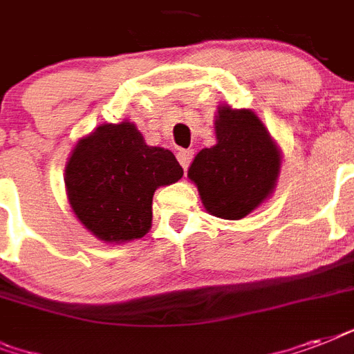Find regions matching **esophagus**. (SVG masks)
<instances>
[{
    "label": "esophagus",
    "mask_w": 354,
    "mask_h": 354,
    "mask_svg": "<svg viewBox=\"0 0 354 354\" xmlns=\"http://www.w3.org/2000/svg\"><path fill=\"white\" fill-rule=\"evenodd\" d=\"M194 158V150H180L178 152V161H180V165L187 171L189 165H191V161Z\"/></svg>",
    "instance_id": "esophagus-1"
}]
</instances>
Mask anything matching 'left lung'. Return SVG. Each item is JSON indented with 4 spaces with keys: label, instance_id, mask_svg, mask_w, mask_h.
Segmentation results:
<instances>
[{
    "label": "left lung",
    "instance_id": "1",
    "mask_svg": "<svg viewBox=\"0 0 354 354\" xmlns=\"http://www.w3.org/2000/svg\"><path fill=\"white\" fill-rule=\"evenodd\" d=\"M215 133L216 145L200 150L187 176L207 213L241 221L274 193L281 150L252 110L221 106Z\"/></svg>",
    "mask_w": 354,
    "mask_h": 354
}]
</instances>
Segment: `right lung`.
<instances>
[{"label":"right lung","instance_id":"1","mask_svg":"<svg viewBox=\"0 0 354 354\" xmlns=\"http://www.w3.org/2000/svg\"><path fill=\"white\" fill-rule=\"evenodd\" d=\"M182 176L171 150L149 147L133 122H108L75 145L66 189L88 232L104 242H127L149 233L156 189Z\"/></svg>","mask_w":354,"mask_h":354}]
</instances>
